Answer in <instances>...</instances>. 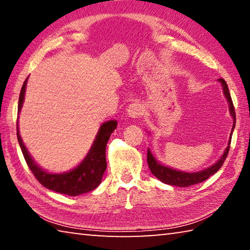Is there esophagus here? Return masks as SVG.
I'll return each instance as SVG.
<instances>
[{"mask_svg":"<svg viewBox=\"0 0 250 250\" xmlns=\"http://www.w3.org/2000/svg\"><path fill=\"white\" fill-rule=\"evenodd\" d=\"M126 113H128V116L130 118H132V119H138L139 117L142 116L143 113V110L142 107L138 103H134V104H131L128 110H126Z\"/></svg>","mask_w":250,"mask_h":250,"instance_id":"1","label":"esophagus"}]
</instances>
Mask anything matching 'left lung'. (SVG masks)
Returning a JSON list of instances; mask_svg holds the SVG:
<instances>
[{
  "instance_id": "left-lung-1",
  "label": "left lung",
  "mask_w": 250,
  "mask_h": 250,
  "mask_svg": "<svg viewBox=\"0 0 250 250\" xmlns=\"http://www.w3.org/2000/svg\"><path fill=\"white\" fill-rule=\"evenodd\" d=\"M222 86H223V90H224V95H225L226 99L228 101V104H229V112L230 116L232 117V129H231V133L229 137V141H228V146L224 151L223 155L219 158L216 163L213 164V166L205 168V170L196 172V173H188V172H182L179 170H174L172 167H167L163 164H161L159 161H156V159L153 156V154L151 153L150 149H147V166H149L150 170L155 177L163 182V183L168 184V185H174V186H181V188H186V186H191L197 183H202L205 180L208 179L210 175H213L214 173H216L219 168L222 167L223 163L225 162V160L227 158L228 151H229V146H230V141H231V134L232 131H234L235 125H236V113H235V108L234 104H232V100L229 94V90H228V86L226 82L224 79H219Z\"/></svg>"
}]
</instances>
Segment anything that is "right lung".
I'll return each instance as SVG.
<instances>
[{"label": "right lung", "mask_w": 250, "mask_h": 250, "mask_svg": "<svg viewBox=\"0 0 250 250\" xmlns=\"http://www.w3.org/2000/svg\"><path fill=\"white\" fill-rule=\"evenodd\" d=\"M27 78L25 80L22 89H21L20 98H19V108L18 113H20L22 109V104L24 103L25 90H26ZM117 128V121L110 120L104 122L100 125L98 133L89 152L86 155L82 163L76 167L73 170L65 173H49L45 171L41 167L34 162L31 154L28 153L26 146L20 135L19 124H18V140L20 143L21 150L26 161L29 170L33 172L34 176L36 177L40 183L45 186L50 191L66 194L69 196L80 195V194L90 192L95 189L97 186L101 183L103 175L107 168V162H105V146L109 140L110 135Z\"/></svg>", "instance_id": "right-lung-1"}]
</instances>
